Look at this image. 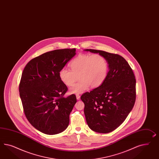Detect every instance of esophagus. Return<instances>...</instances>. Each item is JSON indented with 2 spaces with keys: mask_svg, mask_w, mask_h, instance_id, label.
Instances as JSON below:
<instances>
[{
  "mask_svg": "<svg viewBox=\"0 0 159 159\" xmlns=\"http://www.w3.org/2000/svg\"><path fill=\"white\" fill-rule=\"evenodd\" d=\"M76 98H77V99H80V95L79 94H77L76 95Z\"/></svg>",
  "mask_w": 159,
  "mask_h": 159,
  "instance_id": "1",
  "label": "esophagus"
}]
</instances>
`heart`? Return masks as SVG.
Returning a JSON list of instances; mask_svg holds the SVG:
<instances>
[{"label":"heart","instance_id":"1","mask_svg":"<svg viewBox=\"0 0 159 159\" xmlns=\"http://www.w3.org/2000/svg\"><path fill=\"white\" fill-rule=\"evenodd\" d=\"M71 69L62 68L59 72L61 80L66 86L70 87L79 78L80 80L70 89L72 93L85 92L90 86L97 88L105 81L108 72L106 58L99 54H81L72 61Z\"/></svg>","mask_w":159,"mask_h":159}]
</instances>
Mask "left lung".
I'll list each match as a JSON object with an SVG mask.
<instances>
[{
	"instance_id": "1",
	"label": "left lung",
	"mask_w": 159,
	"mask_h": 159,
	"mask_svg": "<svg viewBox=\"0 0 159 159\" xmlns=\"http://www.w3.org/2000/svg\"><path fill=\"white\" fill-rule=\"evenodd\" d=\"M99 53L107 61L109 71L103 83L81 97L84 103L86 121L93 131L108 133L125 120L136 99V80L133 71L125 58L102 50L86 49Z\"/></svg>"
}]
</instances>
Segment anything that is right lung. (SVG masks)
I'll use <instances>...</instances> for the list:
<instances>
[{
	"instance_id": "1",
	"label": "right lung",
	"mask_w": 159,
	"mask_h": 159,
	"mask_svg": "<svg viewBox=\"0 0 159 159\" xmlns=\"http://www.w3.org/2000/svg\"><path fill=\"white\" fill-rule=\"evenodd\" d=\"M76 54L75 48L55 50L33 58L26 64L19 85L24 112L31 125L39 131L54 135L64 131L77 100L66 98L68 90L59 72Z\"/></svg>"
}]
</instances>
